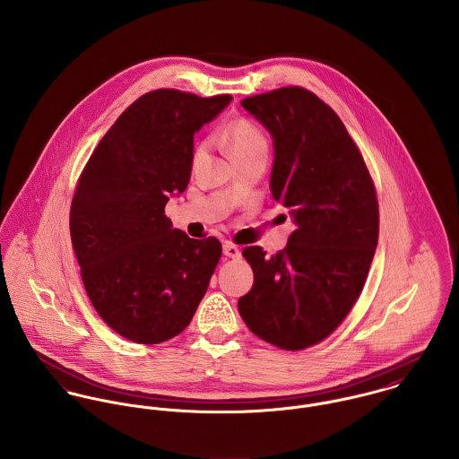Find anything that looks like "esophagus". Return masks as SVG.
<instances>
[{
	"instance_id": "esophagus-1",
	"label": "esophagus",
	"mask_w": 459,
	"mask_h": 459,
	"mask_svg": "<svg viewBox=\"0 0 459 459\" xmlns=\"http://www.w3.org/2000/svg\"><path fill=\"white\" fill-rule=\"evenodd\" d=\"M222 253H224L226 258H238L240 256V249L235 244H231V242H226L222 246Z\"/></svg>"
}]
</instances>
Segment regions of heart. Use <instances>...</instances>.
<instances>
[{
  "label": "heart",
  "instance_id": "heart-1",
  "mask_svg": "<svg viewBox=\"0 0 459 459\" xmlns=\"http://www.w3.org/2000/svg\"><path fill=\"white\" fill-rule=\"evenodd\" d=\"M226 141H228L231 157L246 155V153H253V152H266L264 135L256 126H253L247 120L233 122L226 132ZM203 148H204V144H201L197 148L196 157L203 152Z\"/></svg>",
  "mask_w": 459,
  "mask_h": 459
}]
</instances>
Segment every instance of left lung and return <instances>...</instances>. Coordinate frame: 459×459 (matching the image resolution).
Returning a JSON list of instances; mask_svg holds the SVG:
<instances>
[{
	"label": "left lung",
	"instance_id": "left-lung-1",
	"mask_svg": "<svg viewBox=\"0 0 459 459\" xmlns=\"http://www.w3.org/2000/svg\"><path fill=\"white\" fill-rule=\"evenodd\" d=\"M273 141L272 197L295 231L286 249H244L255 272L238 313L282 350L324 341L359 299L378 244V201L341 118L315 93L290 86L242 100Z\"/></svg>",
	"mask_w": 459,
	"mask_h": 459
}]
</instances>
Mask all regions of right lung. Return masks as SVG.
<instances>
[{
  "mask_svg": "<svg viewBox=\"0 0 459 459\" xmlns=\"http://www.w3.org/2000/svg\"><path fill=\"white\" fill-rule=\"evenodd\" d=\"M233 100L178 90L139 97L93 150L70 206V237L100 318L139 344L187 327L221 260L213 237L189 238L164 206L191 180L195 134Z\"/></svg>",
  "mask_w": 459,
  "mask_h": 459,
  "instance_id": "add662e5",
  "label": "right lung"
}]
</instances>
